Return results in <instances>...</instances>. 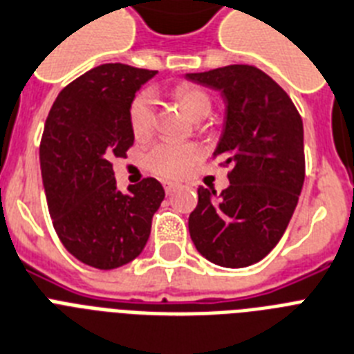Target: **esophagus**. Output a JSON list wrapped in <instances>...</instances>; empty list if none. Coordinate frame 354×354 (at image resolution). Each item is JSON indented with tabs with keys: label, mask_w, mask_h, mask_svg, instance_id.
<instances>
[{
	"label": "esophagus",
	"mask_w": 354,
	"mask_h": 354,
	"mask_svg": "<svg viewBox=\"0 0 354 354\" xmlns=\"http://www.w3.org/2000/svg\"><path fill=\"white\" fill-rule=\"evenodd\" d=\"M176 189H180V185H178V183H165V192H167V194H172V192L176 191Z\"/></svg>",
	"instance_id": "obj_1"
}]
</instances>
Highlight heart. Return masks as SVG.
Wrapping results in <instances>:
<instances>
[{
    "mask_svg": "<svg viewBox=\"0 0 354 354\" xmlns=\"http://www.w3.org/2000/svg\"><path fill=\"white\" fill-rule=\"evenodd\" d=\"M174 96L194 122L205 120L211 114V97L203 93L202 88L192 87V85H180L174 91ZM129 122H131L132 134L136 140H145L151 136L154 131V123H156V100L151 91H142L132 100ZM200 154H202L200 149L191 143L162 142L147 152L145 163L158 176L182 178L198 162Z\"/></svg>",
    "mask_w": 354,
    "mask_h": 354,
    "instance_id": "heart-1",
    "label": "heart"
}]
</instances>
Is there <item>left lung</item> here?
Returning a JSON list of instances; mask_svg holds the SVG:
<instances>
[{"mask_svg": "<svg viewBox=\"0 0 354 354\" xmlns=\"http://www.w3.org/2000/svg\"><path fill=\"white\" fill-rule=\"evenodd\" d=\"M225 103L212 156L229 165L222 194L200 187L189 232L198 252L216 266L240 269L266 258L297 209L306 178L304 123L272 77L251 65L185 74Z\"/></svg>", "mask_w": 354, "mask_h": 354, "instance_id": "obj_1", "label": "left lung"}]
</instances>
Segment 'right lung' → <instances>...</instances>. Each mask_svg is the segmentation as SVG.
<instances>
[{
    "label": "right lung",
    "instance_id": "obj_1",
    "mask_svg": "<svg viewBox=\"0 0 354 354\" xmlns=\"http://www.w3.org/2000/svg\"><path fill=\"white\" fill-rule=\"evenodd\" d=\"M156 74L123 63L91 68L57 94L45 122L39 163L53 225L74 258L103 271L140 257L165 198L154 178L122 192L111 163L134 143L131 103Z\"/></svg>",
    "mask_w": 354,
    "mask_h": 354
}]
</instances>
